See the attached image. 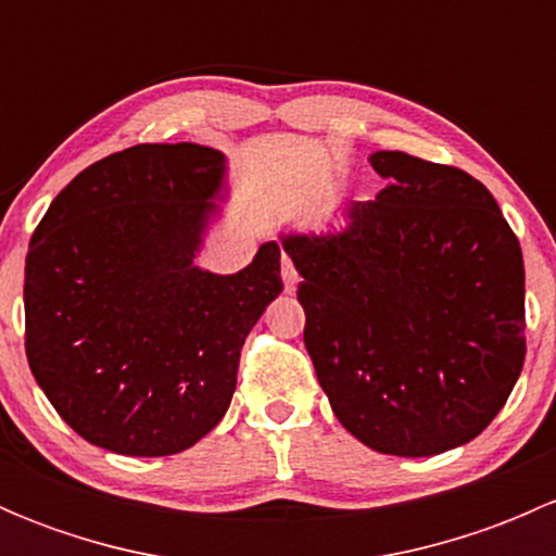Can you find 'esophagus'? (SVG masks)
I'll return each instance as SVG.
<instances>
[{
	"label": "esophagus",
	"mask_w": 556,
	"mask_h": 556,
	"mask_svg": "<svg viewBox=\"0 0 556 556\" xmlns=\"http://www.w3.org/2000/svg\"><path fill=\"white\" fill-rule=\"evenodd\" d=\"M282 279L285 290H288V293H295V288H299V271H295L293 261H290L288 255H282Z\"/></svg>",
	"instance_id": "esophagus-1"
}]
</instances>
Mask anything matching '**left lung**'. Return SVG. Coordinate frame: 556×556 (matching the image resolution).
I'll return each instance as SVG.
<instances>
[{
	"label": "left lung",
	"mask_w": 556,
	"mask_h": 556,
	"mask_svg": "<svg viewBox=\"0 0 556 556\" xmlns=\"http://www.w3.org/2000/svg\"><path fill=\"white\" fill-rule=\"evenodd\" d=\"M350 228L282 237L304 277V344L339 422L371 450L430 457L497 417L525 366V263L490 190L401 150Z\"/></svg>",
	"instance_id": "obj_1"
}]
</instances>
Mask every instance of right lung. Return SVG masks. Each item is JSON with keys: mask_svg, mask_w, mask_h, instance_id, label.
Returning <instances> with one entry per match:
<instances>
[{"mask_svg": "<svg viewBox=\"0 0 556 556\" xmlns=\"http://www.w3.org/2000/svg\"><path fill=\"white\" fill-rule=\"evenodd\" d=\"M223 153L134 144L53 199L26 255V357L59 417L131 457L177 454L231 406L242 346L282 293L279 244L239 274L193 266Z\"/></svg>", "mask_w": 556, "mask_h": 556, "instance_id": "right-lung-1", "label": "right lung"}]
</instances>
